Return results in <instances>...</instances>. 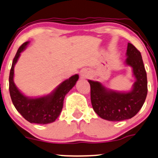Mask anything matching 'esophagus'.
<instances>
[{
  "label": "esophagus",
  "instance_id": "esophagus-1",
  "mask_svg": "<svg viewBox=\"0 0 158 158\" xmlns=\"http://www.w3.org/2000/svg\"><path fill=\"white\" fill-rule=\"evenodd\" d=\"M87 75L85 72H83V73H81V79H85V78H87Z\"/></svg>",
  "mask_w": 158,
  "mask_h": 158
}]
</instances>
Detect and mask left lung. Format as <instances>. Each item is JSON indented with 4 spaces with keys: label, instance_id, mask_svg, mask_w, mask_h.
Instances as JSON below:
<instances>
[{
    "label": "left lung",
    "instance_id": "8db88e82",
    "mask_svg": "<svg viewBox=\"0 0 158 158\" xmlns=\"http://www.w3.org/2000/svg\"><path fill=\"white\" fill-rule=\"evenodd\" d=\"M126 65L132 67L135 81L132 90L120 93L107 89L99 81L88 80L94 111L102 119L122 121L132 118L144 103L147 95V73L141 52L132 44H127Z\"/></svg>",
    "mask_w": 158,
    "mask_h": 158
}]
</instances>
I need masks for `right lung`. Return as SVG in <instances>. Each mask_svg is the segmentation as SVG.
Segmentation results:
<instances>
[{
	"instance_id": "right-lung-1",
	"label": "right lung",
	"mask_w": 158,
	"mask_h": 158,
	"mask_svg": "<svg viewBox=\"0 0 158 158\" xmlns=\"http://www.w3.org/2000/svg\"><path fill=\"white\" fill-rule=\"evenodd\" d=\"M28 43V41H26L19 47L13 60L9 74L10 96L18 112L29 123L42 125L52 123L59 117L63 109L65 95L77 83L79 75L75 74L63 81L52 93L46 96L35 98L26 97L18 89L14 82V69L20 53Z\"/></svg>"
}]
</instances>
